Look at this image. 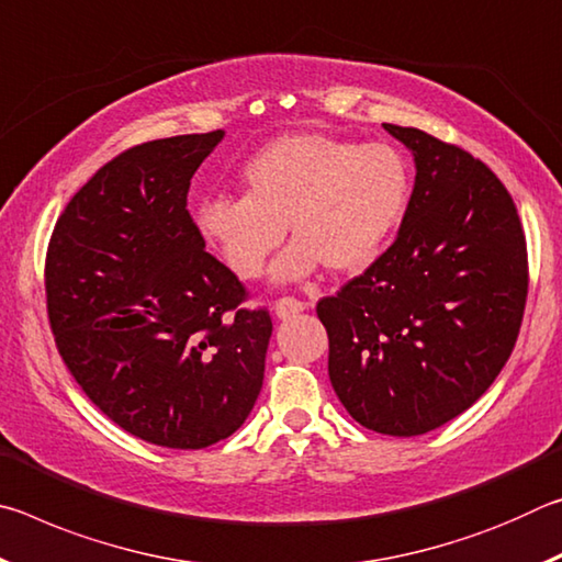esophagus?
Listing matches in <instances>:
<instances>
[{
    "instance_id": "obj_1",
    "label": "esophagus",
    "mask_w": 562,
    "mask_h": 562,
    "mask_svg": "<svg viewBox=\"0 0 562 562\" xmlns=\"http://www.w3.org/2000/svg\"><path fill=\"white\" fill-rule=\"evenodd\" d=\"M302 310H304V304L294 297H282L274 302V315H278L280 319H290L294 315H300Z\"/></svg>"
}]
</instances>
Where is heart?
Instances as JSON below:
<instances>
[{"label":"heart","instance_id":"1","mask_svg":"<svg viewBox=\"0 0 562 562\" xmlns=\"http://www.w3.org/2000/svg\"><path fill=\"white\" fill-rule=\"evenodd\" d=\"M245 195H213L195 205V225L237 278H260L284 225L292 245L274 262V282L367 270L412 198V170L389 144H359L319 131L272 138L240 170Z\"/></svg>","mask_w":562,"mask_h":562}]
</instances>
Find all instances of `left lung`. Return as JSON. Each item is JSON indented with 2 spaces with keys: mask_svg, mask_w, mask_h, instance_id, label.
<instances>
[{
  "mask_svg": "<svg viewBox=\"0 0 562 562\" xmlns=\"http://www.w3.org/2000/svg\"><path fill=\"white\" fill-rule=\"evenodd\" d=\"M384 128L416 178L392 247L317 304L329 382L349 416L418 436L486 394L516 347L528 252L506 186L469 150L418 128Z\"/></svg>",
  "mask_w": 562,
  "mask_h": 562,
  "instance_id": "8db88e82",
  "label": "left lung"
}]
</instances>
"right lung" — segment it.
Masks as SVG:
<instances>
[{"label":"right lung","mask_w":562,"mask_h":562,"mask_svg":"<svg viewBox=\"0 0 562 562\" xmlns=\"http://www.w3.org/2000/svg\"><path fill=\"white\" fill-rule=\"evenodd\" d=\"M225 131L133 146L76 193L46 252V310L71 376L113 424L205 449L250 416L272 319L205 252L190 178Z\"/></svg>","instance_id":"obj_1"}]
</instances>
